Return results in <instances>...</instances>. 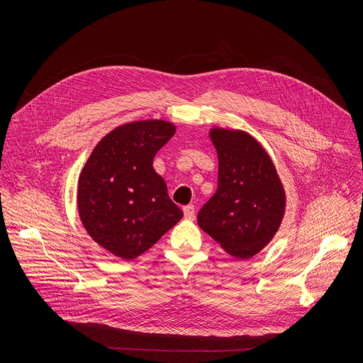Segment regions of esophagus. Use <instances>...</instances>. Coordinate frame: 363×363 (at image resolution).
<instances>
[{
  "instance_id": "34e87169",
  "label": "esophagus",
  "mask_w": 363,
  "mask_h": 363,
  "mask_svg": "<svg viewBox=\"0 0 363 363\" xmlns=\"http://www.w3.org/2000/svg\"><path fill=\"white\" fill-rule=\"evenodd\" d=\"M182 211H184V217H185L186 220L192 221V220L195 218V208H194V205H186V206H184Z\"/></svg>"
}]
</instances>
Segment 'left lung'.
<instances>
[{
	"mask_svg": "<svg viewBox=\"0 0 363 363\" xmlns=\"http://www.w3.org/2000/svg\"><path fill=\"white\" fill-rule=\"evenodd\" d=\"M218 188L198 213V225L231 255L250 258L276 235L286 194L266 149L250 133L213 128Z\"/></svg>",
	"mask_w": 363,
	"mask_h": 363,
	"instance_id": "obj_1",
	"label": "left lung"
}]
</instances>
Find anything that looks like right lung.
<instances>
[{"mask_svg":"<svg viewBox=\"0 0 363 363\" xmlns=\"http://www.w3.org/2000/svg\"><path fill=\"white\" fill-rule=\"evenodd\" d=\"M167 121L118 126L91 150L77 182V208L87 234L122 260L147 251L182 217L152 162L174 136Z\"/></svg>","mask_w":363,"mask_h":363,"instance_id":"right-lung-1","label":"right lung"}]
</instances>
